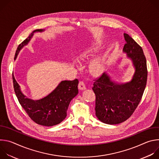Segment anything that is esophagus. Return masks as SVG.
<instances>
[{
	"label": "esophagus",
	"instance_id": "34e87169",
	"mask_svg": "<svg viewBox=\"0 0 159 159\" xmlns=\"http://www.w3.org/2000/svg\"><path fill=\"white\" fill-rule=\"evenodd\" d=\"M78 88L79 90H84L86 89L85 87V85L84 84V82L83 81H80L79 83V85H78Z\"/></svg>",
	"mask_w": 159,
	"mask_h": 159
}]
</instances>
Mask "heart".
Here are the masks:
<instances>
[{
	"label": "heart",
	"mask_w": 159,
	"mask_h": 159,
	"mask_svg": "<svg viewBox=\"0 0 159 159\" xmlns=\"http://www.w3.org/2000/svg\"><path fill=\"white\" fill-rule=\"evenodd\" d=\"M101 47V44L99 42H94L87 47L80 55V58L82 59L88 58L89 57L91 56L93 53L98 52ZM90 72L94 74H99L104 70V64L101 58H96L91 61L89 65Z\"/></svg>",
	"instance_id": "heart-1"
}]
</instances>
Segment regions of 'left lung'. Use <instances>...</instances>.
<instances>
[{"instance_id":"1","label":"left lung","mask_w":159,"mask_h":159,"mask_svg":"<svg viewBox=\"0 0 159 159\" xmlns=\"http://www.w3.org/2000/svg\"><path fill=\"white\" fill-rule=\"evenodd\" d=\"M127 53L134 66L132 80L119 84L113 82L106 73L95 80L93 90L96 95V115L104 123L116 125L128 120L139 104L147 81V60L140 45L124 33Z\"/></svg>"}]
</instances>
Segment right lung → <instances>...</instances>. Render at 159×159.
Instances as JSON below:
<instances>
[{
	"label": "right lung",
	"instance_id": "1",
	"mask_svg": "<svg viewBox=\"0 0 159 159\" xmlns=\"http://www.w3.org/2000/svg\"><path fill=\"white\" fill-rule=\"evenodd\" d=\"M43 30H36L17 48L14 59L17 57L20 50L27 44L35 32H42ZM14 89L17 99L30 116L36 123L52 126L60 123L66 116V111L71 100L78 93V79L61 81L56 89L47 96L39 100L26 98L22 94L19 85L12 75Z\"/></svg>",
	"mask_w": 159,
	"mask_h": 159
}]
</instances>
